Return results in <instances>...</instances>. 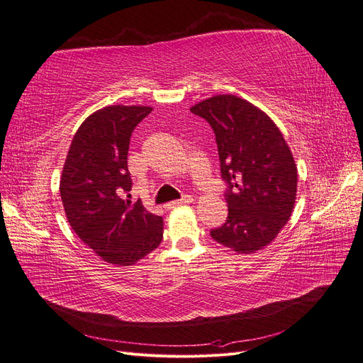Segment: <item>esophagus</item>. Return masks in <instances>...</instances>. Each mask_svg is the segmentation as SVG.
Listing matches in <instances>:
<instances>
[{
	"instance_id": "esophagus-1",
	"label": "esophagus",
	"mask_w": 363,
	"mask_h": 363,
	"mask_svg": "<svg viewBox=\"0 0 363 363\" xmlns=\"http://www.w3.org/2000/svg\"><path fill=\"white\" fill-rule=\"evenodd\" d=\"M193 196H190V194H185V196H182L179 200H177V202H172V203H167L164 208L166 209H174V208H178V206H184V205H190V203H193Z\"/></svg>"
}]
</instances>
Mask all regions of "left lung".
Returning <instances> with one entry per match:
<instances>
[{
	"instance_id": "left-lung-1",
	"label": "left lung",
	"mask_w": 363,
	"mask_h": 363,
	"mask_svg": "<svg viewBox=\"0 0 363 363\" xmlns=\"http://www.w3.org/2000/svg\"><path fill=\"white\" fill-rule=\"evenodd\" d=\"M216 134L229 216L211 230L218 244L254 252L274 240L296 199L298 169L274 121L236 96H216L190 109Z\"/></svg>"
}]
</instances>
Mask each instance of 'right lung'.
Segmentation results:
<instances>
[{
	"label": "right lung",
	"instance_id": "1",
	"mask_svg": "<svg viewBox=\"0 0 363 363\" xmlns=\"http://www.w3.org/2000/svg\"><path fill=\"white\" fill-rule=\"evenodd\" d=\"M147 106H107L76 131L60 184L74 233L106 262L128 266L163 240V218L130 197L127 164L131 133L151 113Z\"/></svg>",
	"mask_w": 363,
	"mask_h": 363
}]
</instances>
